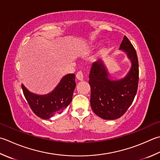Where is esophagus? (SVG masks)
<instances>
[{"instance_id":"esophagus-1","label":"esophagus","mask_w":160,"mask_h":160,"mask_svg":"<svg viewBox=\"0 0 160 160\" xmlns=\"http://www.w3.org/2000/svg\"><path fill=\"white\" fill-rule=\"evenodd\" d=\"M83 77H84V75H83V72L82 71H78V73H76V78H78V80H83Z\"/></svg>"}]
</instances>
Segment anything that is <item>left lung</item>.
I'll list each match as a JSON object with an SVG mask.
<instances>
[{
    "instance_id": "left-lung-1",
    "label": "left lung",
    "mask_w": 160,
    "mask_h": 160,
    "mask_svg": "<svg viewBox=\"0 0 160 160\" xmlns=\"http://www.w3.org/2000/svg\"><path fill=\"white\" fill-rule=\"evenodd\" d=\"M119 49L126 52L132 62L130 70L124 78L109 79L101 59L93 62L89 73L92 109L96 115L106 120L117 119L126 113L134 101L138 87V58L126 36H124Z\"/></svg>"
}]
</instances>
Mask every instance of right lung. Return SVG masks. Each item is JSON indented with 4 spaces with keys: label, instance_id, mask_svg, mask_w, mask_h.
Wrapping results in <instances>:
<instances>
[{
    "label": "right lung",
    "instance_id": "add662e5",
    "mask_svg": "<svg viewBox=\"0 0 160 160\" xmlns=\"http://www.w3.org/2000/svg\"><path fill=\"white\" fill-rule=\"evenodd\" d=\"M76 75L67 74L52 92L46 95H37L28 91L23 84L21 88L28 103L37 117L49 119L55 114H60L70 104L76 84Z\"/></svg>",
    "mask_w": 160,
    "mask_h": 160
}]
</instances>
